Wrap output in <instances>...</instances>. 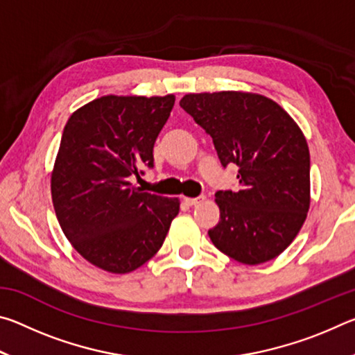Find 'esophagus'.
<instances>
[{
    "instance_id": "1",
    "label": "esophagus",
    "mask_w": 355,
    "mask_h": 355,
    "mask_svg": "<svg viewBox=\"0 0 355 355\" xmlns=\"http://www.w3.org/2000/svg\"><path fill=\"white\" fill-rule=\"evenodd\" d=\"M205 200V196H199V197H184V202L188 203V205H191V207H194V205H197V203H200V202H203Z\"/></svg>"
}]
</instances>
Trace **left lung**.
Wrapping results in <instances>:
<instances>
[{"instance_id": "1", "label": "left lung", "mask_w": 355, "mask_h": 355, "mask_svg": "<svg viewBox=\"0 0 355 355\" xmlns=\"http://www.w3.org/2000/svg\"><path fill=\"white\" fill-rule=\"evenodd\" d=\"M180 106L211 136L220 164L238 166L239 189L218 191L220 252L244 264L280 255L310 207V153L296 122L271 98L249 92L188 94Z\"/></svg>"}]
</instances>
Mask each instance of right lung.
Wrapping results in <instances>:
<instances>
[{
	"label": "right lung",
	"mask_w": 355,
	"mask_h": 355,
	"mask_svg": "<svg viewBox=\"0 0 355 355\" xmlns=\"http://www.w3.org/2000/svg\"><path fill=\"white\" fill-rule=\"evenodd\" d=\"M175 103L166 97L106 95L65 123L51 173L64 235L103 271L127 274L163 245L180 200L142 192L131 177L153 167V146Z\"/></svg>",
	"instance_id": "obj_1"
}]
</instances>
